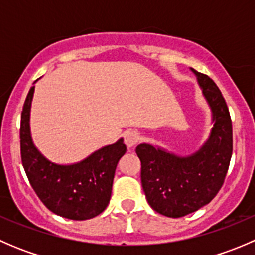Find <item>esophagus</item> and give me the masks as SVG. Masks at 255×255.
<instances>
[{
  "instance_id": "34e87169",
  "label": "esophagus",
  "mask_w": 255,
  "mask_h": 255,
  "mask_svg": "<svg viewBox=\"0 0 255 255\" xmlns=\"http://www.w3.org/2000/svg\"><path fill=\"white\" fill-rule=\"evenodd\" d=\"M138 142H139V135L135 130H127L125 133V143L128 148H133Z\"/></svg>"
}]
</instances>
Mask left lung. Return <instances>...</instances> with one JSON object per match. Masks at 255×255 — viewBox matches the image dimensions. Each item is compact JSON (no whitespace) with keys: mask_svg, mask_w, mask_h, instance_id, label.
<instances>
[{"mask_svg":"<svg viewBox=\"0 0 255 255\" xmlns=\"http://www.w3.org/2000/svg\"><path fill=\"white\" fill-rule=\"evenodd\" d=\"M211 111L206 142L189 155L149 143L135 148L142 163V186L154 211L177 218L195 212L217 195L232 156V122L225 99L207 75L190 68Z\"/></svg>","mask_w":255,"mask_h":255,"instance_id":"8db88e82","label":"left lung"}]
</instances>
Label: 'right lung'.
<instances>
[{
    "label": "right lung",
    "mask_w": 255,
    "mask_h": 255,
    "mask_svg": "<svg viewBox=\"0 0 255 255\" xmlns=\"http://www.w3.org/2000/svg\"><path fill=\"white\" fill-rule=\"evenodd\" d=\"M34 89L32 86L28 92L20 117V155L28 180L40 201L55 215L75 221L96 217L111 199L116 168L127 150L123 138L78 163L49 160L35 146L30 133Z\"/></svg>",
    "instance_id": "1"
}]
</instances>
